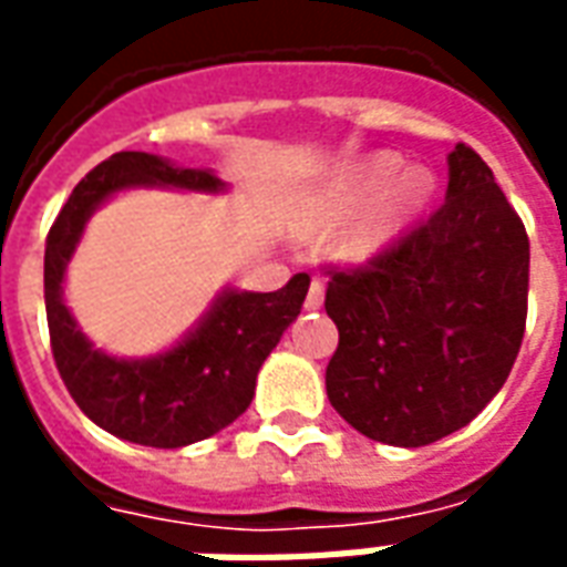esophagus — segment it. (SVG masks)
Returning <instances> with one entry per match:
<instances>
[{"label": "esophagus", "mask_w": 567, "mask_h": 567, "mask_svg": "<svg viewBox=\"0 0 567 567\" xmlns=\"http://www.w3.org/2000/svg\"><path fill=\"white\" fill-rule=\"evenodd\" d=\"M321 303H324V285H321L319 279H312V285H309L307 303H303V307H307V309H321Z\"/></svg>", "instance_id": "obj_1"}]
</instances>
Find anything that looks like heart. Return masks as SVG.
<instances>
[{
  "label": "heart",
  "instance_id": "heart-1",
  "mask_svg": "<svg viewBox=\"0 0 567 567\" xmlns=\"http://www.w3.org/2000/svg\"><path fill=\"white\" fill-rule=\"evenodd\" d=\"M401 161L394 154H373L368 161L337 173L312 199L307 215L309 234H328L361 208L365 212L340 236V251L349 260H364L389 246L406 224L425 209L434 197V173L425 166H410L401 176Z\"/></svg>",
  "mask_w": 567,
  "mask_h": 567
}]
</instances>
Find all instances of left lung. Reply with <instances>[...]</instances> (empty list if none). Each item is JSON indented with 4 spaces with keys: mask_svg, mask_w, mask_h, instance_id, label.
Segmentation results:
<instances>
[{
    "mask_svg": "<svg viewBox=\"0 0 567 567\" xmlns=\"http://www.w3.org/2000/svg\"><path fill=\"white\" fill-rule=\"evenodd\" d=\"M446 203L361 270L333 272L340 331L328 401L364 437L427 446L501 392L525 331L528 236L467 145L450 151Z\"/></svg>",
    "mask_w": 567,
    "mask_h": 567,
    "instance_id": "obj_1",
    "label": "left lung"
}]
</instances>
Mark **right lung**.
Wrapping results in <instances>:
<instances>
[{
  "mask_svg": "<svg viewBox=\"0 0 567 567\" xmlns=\"http://www.w3.org/2000/svg\"><path fill=\"white\" fill-rule=\"evenodd\" d=\"M136 187L224 194L227 182L212 169H187L145 151H121L91 169L60 209L44 246L48 331L56 370L93 425L140 446L178 450L218 434L246 413L260 364L300 316L309 276L297 272L267 295L227 285L169 349L145 358L109 355L79 328L63 282L93 212Z\"/></svg>",
  "mask_w": 567,
  "mask_h": 567,
  "instance_id": "obj_1",
  "label": "right lung"
}]
</instances>
